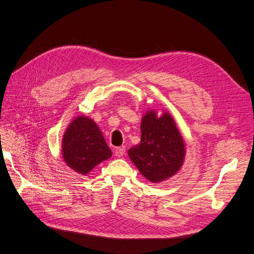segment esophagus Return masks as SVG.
<instances>
[{
	"mask_svg": "<svg viewBox=\"0 0 254 254\" xmlns=\"http://www.w3.org/2000/svg\"><path fill=\"white\" fill-rule=\"evenodd\" d=\"M114 154H115V157H118V158L123 157L124 154H126V147H119V148H117V149H115Z\"/></svg>",
	"mask_w": 254,
	"mask_h": 254,
	"instance_id": "esophagus-1",
	"label": "esophagus"
}]
</instances>
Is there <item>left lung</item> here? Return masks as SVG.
Listing matches in <instances>:
<instances>
[{
    "label": "left lung",
    "mask_w": 254,
    "mask_h": 254,
    "mask_svg": "<svg viewBox=\"0 0 254 254\" xmlns=\"http://www.w3.org/2000/svg\"><path fill=\"white\" fill-rule=\"evenodd\" d=\"M186 148L182 133L168 112L159 117L149 110L141 121V142L128 150V157L145 179L153 184L171 178L182 168Z\"/></svg>",
    "instance_id": "8db88e82"
}]
</instances>
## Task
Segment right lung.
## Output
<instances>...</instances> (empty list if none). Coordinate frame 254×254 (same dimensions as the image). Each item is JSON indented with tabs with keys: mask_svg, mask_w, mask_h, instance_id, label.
I'll return each instance as SVG.
<instances>
[{
	"mask_svg": "<svg viewBox=\"0 0 254 254\" xmlns=\"http://www.w3.org/2000/svg\"><path fill=\"white\" fill-rule=\"evenodd\" d=\"M63 158L77 174L87 175L112 157L100 127L91 118L79 115L69 123L63 136Z\"/></svg>",
	"mask_w": 254,
	"mask_h": 254,
	"instance_id": "right-lung-1",
	"label": "right lung"
}]
</instances>
